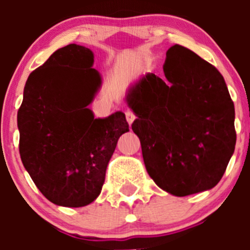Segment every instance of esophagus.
<instances>
[{"label": "esophagus", "instance_id": "34e87169", "mask_svg": "<svg viewBox=\"0 0 250 250\" xmlns=\"http://www.w3.org/2000/svg\"><path fill=\"white\" fill-rule=\"evenodd\" d=\"M125 118H127L128 123H129V125H132L133 121L137 118V116H135V113L133 112L132 110H127V111H125Z\"/></svg>", "mask_w": 250, "mask_h": 250}]
</instances>
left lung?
I'll list each match as a JSON object with an SVG mask.
<instances>
[{
  "instance_id": "1",
  "label": "left lung",
  "mask_w": 250,
  "mask_h": 250,
  "mask_svg": "<svg viewBox=\"0 0 250 250\" xmlns=\"http://www.w3.org/2000/svg\"><path fill=\"white\" fill-rule=\"evenodd\" d=\"M163 71L167 81L147 74L125 100L148 175L184 197L223 178L236 145L234 106L223 75L188 48L170 47Z\"/></svg>"
}]
</instances>
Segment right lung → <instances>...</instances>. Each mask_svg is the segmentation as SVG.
Returning <instances> with one entry per match:
<instances>
[{"instance_id":"1","label":"right lung","mask_w":250,"mask_h":250,"mask_svg":"<svg viewBox=\"0 0 250 250\" xmlns=\"http://www.w3.org/2000/svg\"><path fill=\"white\" fill-rule=\"evenodd\" d=\"M88 48L69 44L32 71L18 110L19 152L42 195L62 207L99 196L118 138L129 130L123 112L94 118L88 109L102 78Z\"/></svg>"}]
</instances>
